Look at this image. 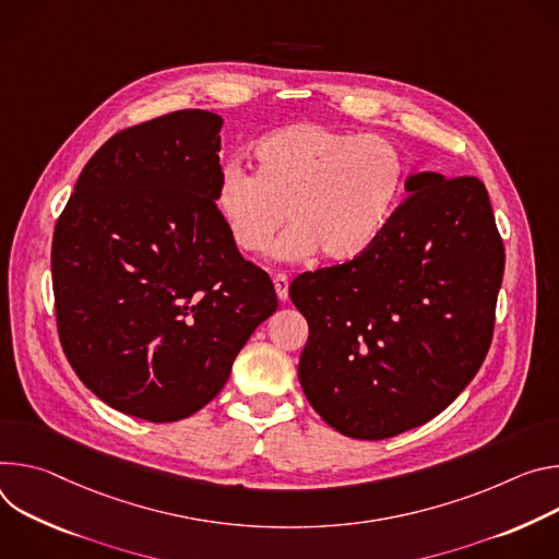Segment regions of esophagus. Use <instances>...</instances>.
<instances>
[{"label": "esophagus", "mask_w": 559, "mask_h": 559, "mask_svg": "<svg viewBox=\"0 0 559 559\" xmlns=\"http://www.w3.org/2000/svg\"><path fill=\"white\" fill-rule=\"evenodd\" d=\"M273 286H275L277 297H280L282 301H286V299H288V277L282 275V273H277V275L273 277Z\"/></svg>", "instance_id": "1"}]
</instances>
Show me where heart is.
<instances>
[{
	"label": "heart",
	"instance_id": "1",
	"mask_svg": "<svg viewBox=\"0 0 559 559\" xmlns=\"http://www.w3.org/2000/svg\"><path fill=\"white\" fill-rule=\"evenodd\" d=\"M253 175L224 170L217 213L243 253H266L275 243L284 262L344 264L366 253L386 228L404 191L406 166L384 138L353 135L324 123L299 121L277 129L251 148Z\"/></svg>",
	"mask_w": 559,
	"mask_h": 559
}]
</instances>
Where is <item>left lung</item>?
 Returning a JSON list of instances; mask_svg holds the SVG:
<instances>
[{
	"instance_id": "8db88e82",
	"label": "left lung",
	"mask_w": 559,
	"mask_h": 559,
	"mask_svg": "<svg viewBox=\"0 0 559 559\" xmlns=\"http://www.w3.org/2000/svg\"><path fill=\"white\" fill-rule=\"evenodd\" d=\"M404 189L408 200L366 253L288 288L308 322L304 395L355 440H386L440 415L492 337L504 243L484 183L424 170Z\"/></svg>"
}]
</instances>
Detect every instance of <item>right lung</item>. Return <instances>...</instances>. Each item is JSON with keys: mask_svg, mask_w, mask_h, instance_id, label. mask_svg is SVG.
<instances>
[{"mask_svg": "<svg viewBox=\"0 0 559 559\" xmlns=\"http://www.w3.org/2000/svg\"><path fill=\"white\" fill-rule=\"evenodd\" d=\"M222 123L193 108L112 135L55 226L61 346L86 389L131 417L198 413L277 308L215 206Z\"/></svg>", "mask_w": 559, "mask_h": 559, "instance_id": "obj_1", "label": "right lung"}]
</instances>
